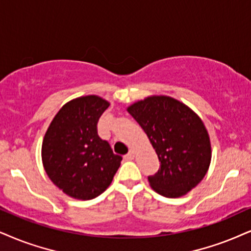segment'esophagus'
<instances>
[{"mask_svg": "<svg viewBox=\"0 0 251 251\" xmlns=\"http://www.w3.org/2000/svg\"><path fill=\"white\" fill-rule=\"evenodd\" d=\"M125 157H126V159H128V160L134 159V158H135V151H134V150H130L128 153L126 154Z\"/></svg>", "mask_w": 251, "mask_h": 251, "instance_id": "1", "label": "esophagus"}]
</instances>
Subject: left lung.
Instances as JSON below:
<instances>
[{"label":"left lung","instance_id":"obj_1","mask_svg":"<svg viewBox=\"0 0 251 251\" xmlns=\"http://www.w3.org/2000/svg\"><path fill=\"white\" fill-rule=\"evenodd\" d=\"M142 126L160 162L150 176L152 190L166 198H179L197 186L208 171L212 147L202 120L182 102L152 95L126 108Z\"/></svg>","mask_w":251,"mask_h":251}]
</instances>
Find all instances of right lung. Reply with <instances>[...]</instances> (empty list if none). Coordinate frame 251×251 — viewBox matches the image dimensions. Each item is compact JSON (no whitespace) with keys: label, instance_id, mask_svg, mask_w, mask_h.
<instances>
[{"label":"right lung","instance_id":"right-lung-1","mask_svg":"<svg viewBox=\"0 0 251 251\" xmlns=\"http://www.w3.org/2000/svg\"><path fill=\"white\" fill-rule=\"evenodd\" d=\"M109 104L98 95L73 99L45 132L42 160L46 175L74 199L91 200L103 193L121 165L122 157L98 135V121Z\"/></svg>","mask_w":251,"mask_h":251}]
</instances>
